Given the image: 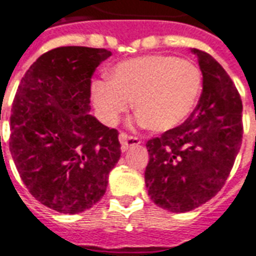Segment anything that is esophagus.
Here are the masks:
<instances>
[{"label":"esophagus","mask_w":256,"mask_h":256,"mask_svg":"<svg viewBox=\"0 0 256 256\" xmlns=\"http://www.w3.org/2000/svg\"><path fill=\"white\" fill-rule=\"evenodd\" d=\"M120 148H122V152H126L128 149V146L132 145H138L141 144V140L136 138V136H128L126 132H120Z\"/></svg>","instance_id":"34e87169"}]
</instances>
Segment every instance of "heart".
I'll use <instances>...</instances> for the list:
<instances>
[{
    "label": "heart",
    "mask_w": 256,
    "mask_h": 256,
    "mask_svg": "<svg viewBox=\"0 0 256 256\" xmlns=\"http://www.w3.org/2000/svg\"><path fill=\"white\" fill-rule=\"evenodd\" d=\"M202 72L192 62L176 56L152 54L122 62L111 80L92 83V99L108 124L134 108L141 124L152 132H166L182 124L202 91Z\"/></svg>",
    "instance_id": "1"
}]
</instances>
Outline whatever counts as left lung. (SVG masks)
I'll list each match as a JSON object with an SVG mask.
<instances>
[{
    "label": "left lung",
    "instance_id": "obj_1",
    "mask_svg": "<svg viewBox=\"0 0 256 256\" xmlns=\"http://www.w3.org/2000/svg\"><path fill=\"white\" fill-rule=\"evenodd\" d=\"M193 52L202 74L198 106L184 124L146 142L148 193L154 204L176 214L194 210L218 194L243 138L240 94L210 54Z\"/></svg>",
    "mask_w": 256,
    "mask_h": 256
}]
</instances>
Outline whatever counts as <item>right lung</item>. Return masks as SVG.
Instances as JSON below:
<instances>
[{
  "label": "right lung",
  "mask_w": 256,
  "mask_h": 256,
  "mask_svg": "<svg viewBox=\"0 0 256 256\" xmlns=\"http://www.w3.org/2000/svg\"><path fill=\"white\" fill-rule=\"evenodd\" d=\"M110 50L58 46L25 72L12 104L9 149L33 198L79 214L106 192L120 157L118 130L88 114L91 79Z\"/></svg>",
  "instance_id": "add662e5"
}]
</instances>
